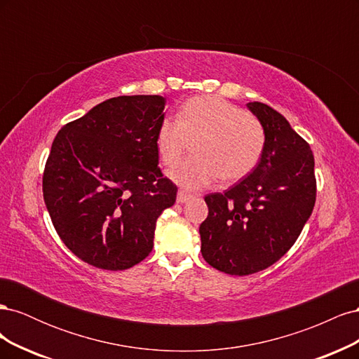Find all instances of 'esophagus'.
Listing matches in <instances>:
<instances>
[{
  "label": "esophagus",
  "instance_id": "esophagus-1",
  "mask_svg": "<svg viewBox=\"0 0 359 359\" xmlns=\"http://www.w3.org/2000/svg\"><path fill=\"white\" fill-rule=\"evenodd\" d=\"M191 199H193L191 194H189L186 191H178V194H177V202L178 203H186V202H189Z\"/></svg>",
  "mask_w": 359,
  "mask_h": 359
}]
</instances>
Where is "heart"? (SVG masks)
Segmentation results:
<instances>
[{"label":"heart","mask_w":359,"mask_h":359,"mask_svg":"<svg viewBox=\"0 0 359 359\" xmlns=\"http://www.w3.org/2000/svg\"><path fill=\"white\" fill-rule=\"evenodd\" d=\"M265 142L259 119L214 95L187 100L180 119H163L156 136L160 160L166 166L175 165L194 144V156L168 172L173 182L187 190L203 189L219 177L224 182L245 178L262 158Z\"/></svg>","instance_id":"heart-1"}]
</instances>
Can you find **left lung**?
<instances>
[{
	"label": "left lung",
	"mask_w": 359,
	"mask_h": 359,
	"mask_svg": "<svg viewBox=\"0 0 359 359\" xmlns=\"http://www.w3.org/2000/svg\"><path fill=\"white\" fill-rule=\"evenodd\" d=\"M265 130V149L252 173L224 193L205 196L201 252L212 268L231 276L262 271L295 244L316 202L310 145L273 107L247 103Z\"/></svg>",
	"instance_id": "8db88e82"
}]
</instances>
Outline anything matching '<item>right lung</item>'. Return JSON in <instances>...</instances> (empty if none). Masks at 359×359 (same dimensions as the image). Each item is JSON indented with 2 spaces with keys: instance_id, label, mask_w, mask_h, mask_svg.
Masks as SVG:
<instances>
[{
  "instance_id": "obj_1",
  "label": "right lung",
  "mask_w": 359,
  "mask_h": 359,
  "mask_svg": "<svg viewBox=\"0 0 359 359\" xmlns=\"http://www.w3.org/2000/svg\"><path fill=\"white\" fill-rule=\"evenodd\" d=\"M161 95H119L64 126L43 173V199L57 233L95 268L121 271L153 250L158 215L177 186L161 175L156 136Z\"/></svg>"
}]
</instances>
